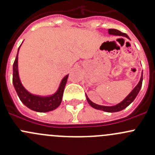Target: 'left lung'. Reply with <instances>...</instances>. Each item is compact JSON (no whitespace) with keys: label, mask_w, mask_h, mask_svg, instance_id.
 I'll use <instances>...</instances> for the list:
<instances>
[{"label":"left lung","mask_w":155,"mask_h":155,"mask_svg":"<svg viewBox=\"0 0 155 155\" xmlns=\"http://www.w3.org/2000/svg\"><path fill=\"white\" fill-rule=\"evenodd\" d=\"M108 32H109V34L110 35H115V36H122V37H127V39H130L129 37L126 34L124 33L121 32L120 31L116 29H109L108 30ZM142 83H143V72H142V75H141V78H140V80L139 82V83L136 85V87L131 91L130 93L121 101V103L119 104H116L115 106H111V107H109V106H102V105H98V104H94V103L92 102L90 99L88 98V97L86 95V98H87V101L89 104L91 105V107H92L94 109H98V110H102L104 111V112H119V111L123 110L124 109H125L126 107H127L133 101L135 100V98L137 97V94L140 92V89H141L142 87Z\"/></svg>","instance_id":"obj_1"}]
</instances>
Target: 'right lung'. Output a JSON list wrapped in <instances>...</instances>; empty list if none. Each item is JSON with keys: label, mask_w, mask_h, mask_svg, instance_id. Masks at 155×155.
<instances>
[{"label": "right lung", "mask_w": 155, "mask_h": 155, "mask_svg": "<svg viewBox=\"0 0 155 155\" xmlns=\"http://www.w3.org/2000/svg\"><path fill=\"white\" fill-rule=\"evenodd\" d=\"M20 46L18 49V53H17L16 58L13 64V68H12L13 70L12 83L20 101L28 108L35 112H47L54 110L56 108L58 107L61 103L64 90L67 84L69 74L62 79L60 85L58 87V90L52 94L43 96V95H37L31 93L23 86L19 77V73H18V55Z\"/></svg>", "instance_id": "obj_1"}]
</instances>
